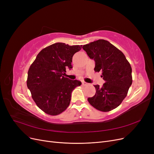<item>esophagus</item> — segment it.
Returning a JSON list of instances; mask_svg holds the SVG:
<instances>
[{
    "label": "esophagus",
    "instance_id": "obj_1",
    "mask_svg": "<svg viewBox=\"0 0 154 154\" xmlns=\"http://www.w3.org/2000/svg\"><path fill=\"white\" fill-rule=\"evenodd\" d=\"M88 85V83H86L85 82H82V85H83V86H87Z\"/></svg>",
    "mask_w": 154,
    "mask_h": 154
}]
</instances>
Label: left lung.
Listing matches in <instances>:
<instances>
[{
	"label": "left lung",
	"mask_w": 154,
	"mask_h": 154,
	"mask_svg": "<svg viewBox=\"0 0 154 154\" xmlns=\"http://www.w3.org/2000/svg\"><path fill=\"white\" fill-rule=\"evenodd\" d=\"M95 62V72L101 71L105 83L94 85L96 94L87 99L97 110L109 112L118 107L127 96L132 83V67L124 54L109 42L98 40L83 46Z\"/></svg>",
	"instance_id": "8db88e82"
}]
</instances>
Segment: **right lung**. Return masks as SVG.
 Returning a JSON list of instances; mask_svg holds the SVG:
<instances>
[{"instance_id": "add662e5", "label": "right lung", "mask_w": 154, "mask_h": 154, "mask_svg": "<svg viewBox=\"0 0 154 154\" xmlns=\"http://www.w3.org/2000/svg\"><path fill=\"white\" fill-rule=\"evenodd\" d=\"M82 45L55 43L42 50L27 72V86L36 105L45 113L57 116L66 110L72 91L81 82L63 76L66 67L72 68L73 55Z\"/></svg>"}]
</instances>
